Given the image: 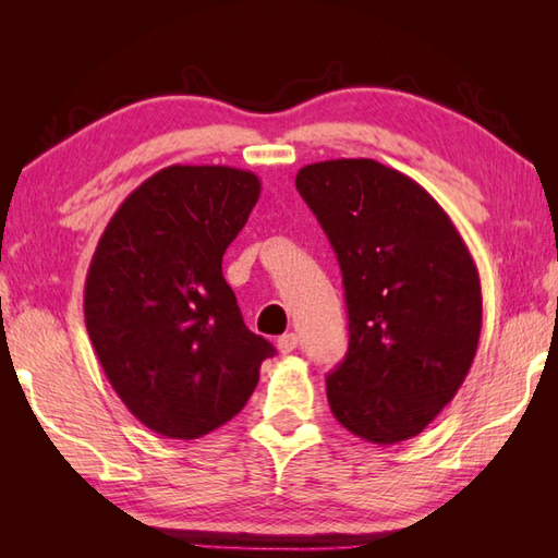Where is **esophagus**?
<instances>
[{
  "label": "esophagus",
  "mask_w": 558,
  "mask_h": 558,
  "mask_svg": "<svg viewBox=\"0 0 558 558\" xmlns=\"http://www.w3.org/2000/svg\"><path fill=\"white\" fill-rule=\"evenodd\" d=\"M298 345H300L298 333H286V336L278 338V350H280L282 354H290L292 350H298Z\"/></svg>",
  "instance_id": "esophagus-1"
}]
</instances>
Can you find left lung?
<instances>
[{"mask_svg": "<svg viewBox=\"0 0 558 558\" xmlns=\"http://www.w3.org/2000/svg\"><path fill=\"white\" fill-rule=\"evenodd\" d=\"M294 184L345 286L350 345L326 376L330 412L369 444L408 441L453 400L475 360V260L436 198L381 162H312Z\"/></svg>", "mask_w": 558, "mask_h": 558, "instance_id": "left-lung-1", "label": "left lung"}]
</instances>
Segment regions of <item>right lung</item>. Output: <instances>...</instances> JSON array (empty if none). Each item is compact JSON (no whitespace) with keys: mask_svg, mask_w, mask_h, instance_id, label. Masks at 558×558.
Here are the masks:
<instances>
[{"mask_svg":"<svg viewBox=\"0 0 558 558\" xmlns=\"http://www.w3.org/2000/svg\"><path fill=\"white\" fill-rule=\"evenodd\" d=\"M258 194L248 170L170 165L122 201L93 254V350L126 410L160 436L192 441L230 422L276 352L244 326L222 278Z\"/></svg>","mask_w":558,"mask_h":558,"instance_id":"add662e5","label":"right lung"}]
</instances>
